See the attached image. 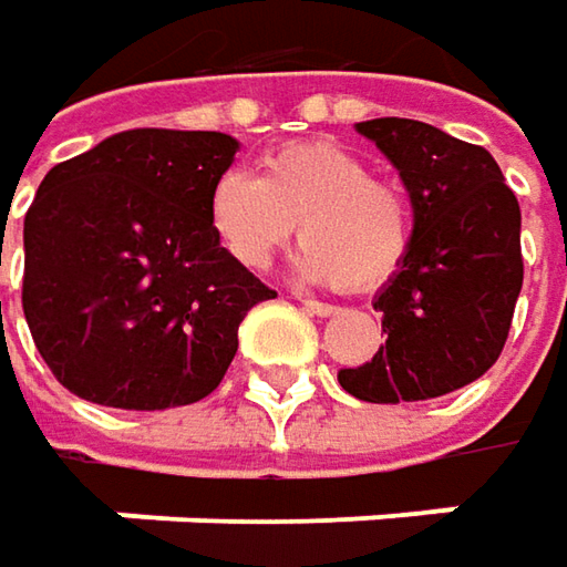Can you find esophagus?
<instances>
[{"label":"esophagus","instance_id":"34e87169","mask_svg":"<svg viewBox=\"0 0 567 567\" xmlns=\"http://www.w3.org/2000/svg\"><path fill=\"white\" fill-rule=\"evenodd\" d=\"M301 308L308 310V313H313V317H332V313H339V308H336V305H327V301H313V298H305V301H301Z\"/></svg>","mask_w":567,"mask_h":567}]
</instances>
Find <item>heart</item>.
Returning a JSON list of instances; mask_svg holds the SVG:
<instances>
[{
    "label": "heart",
    "instance_id": "b5f03b06",
    "mask_svg": "<svg viewBox=\"0 0 567 567\" xmlns=\"http://www.w3.org/2000/svg\"><path fill=\"white\" fill-rule=\"evenodd\" d=\"M298 228L295 269L346 291L386 285L412 250V215L396 186L336 142H295L259 164L225 171L209 193V231L240 269L259 272Z\"/></svg>",
    "mask_w": 567,
    "mask_h": 567
}]
</instances>
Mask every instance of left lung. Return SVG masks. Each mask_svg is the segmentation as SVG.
<instances>
[{
	"mask_svg": "<svg viewBox=\"0 0 567 567\" xmlns=\"http://www.w3.org/2000/svg\"><path fill=\"white\" fill-rule=\"evenodd\" d=\"M400 171L412 250L374 295L386 342L339 383L364 403H415L482 378L505 349L524 285L520 206L480 145L400 116L355 123Z\"/></svg>",
	"mask_w": 567,
	"mask_h": 567,
	"instance_id": "obj_1",
	"label": "left lung"
}]
</instances>
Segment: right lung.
I'll return each instance as SVG.
<instances>
[{"label":"right lung","mask_w":567,"mask_h":567,"mask_svg":"<svg viewBox=\"0 0 567 567\" xmlns=\"http://www.w3.org/2000/svg\"><path fill=\"white\" fill-rule=\"evenodd\" d=\"M240 142L126 130L56 164L24 215V320L56 381L113 409L189 406L221 383L247 310L276 298L221 254L212 184Z\"/></svg>","instance_id":"obj_1"}]
</instances>
